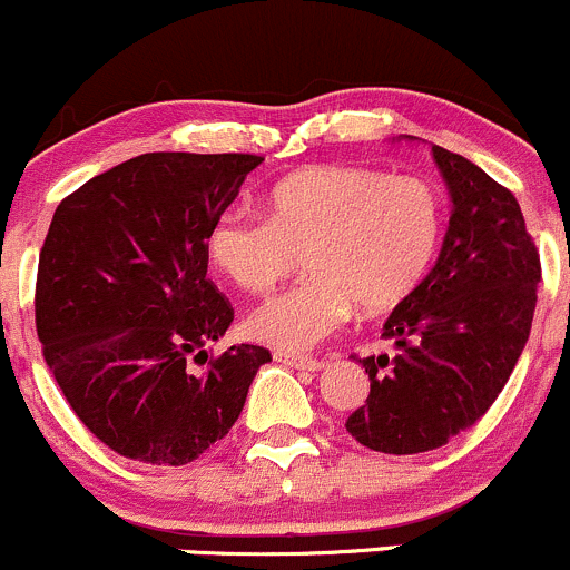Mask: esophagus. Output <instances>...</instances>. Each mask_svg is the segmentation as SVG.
<instances>
[{"label": "esophagus", "instance_id": "obj_1", "mask_svg": "<svg viewBox=\"0 0 570 570\" xmlns=\"http://www.w3.org/2000/svg\"><path fill=\"white\" fill-rule=\"evenodd\" d=\"M274 362H283L287 367H296V371H321L324 362L315 360V356H304V354H291V351H274Z\"/></svg>", "mask_w": 570, "mask_h": 570}]
</instances>
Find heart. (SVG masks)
I'll use <instances>...</instances> for the list:
<instances>
[{
	"instance_id": "b5f03b06",
	"label": "heart",
	"mask_w": 570,
	"mask_h": 570,
	"mask_svg": "<svg viewBox=\"0 0 570 570\" xmlns=\"http://www.w3.org/2000/svg\"><path fill=\"white\" fill-rule=\"evenodd\" d=\"M444 203L422 175H386L318 164L277 180L263 216L225 210L205 236L208 261L227 283L266 296L304 252L309 277L255 309L249 332L285 351H307L354 313L401 304L436 257Z\"/></svg>"
}]
</instances>
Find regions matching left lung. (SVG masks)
<instances>
[{
  "label": "left lung",
  "instance_id": "8db88e82",
  "mask_svg": "<svg viewBox=\"0 0 570 570\" xmlns=\"http://www.w3.org/2000/svg\"><path fill=\"white\" fill-rule=\"evenodd\" d=\"M453 197L436 266L392 309L365 356L371 395L345 431L375 453L436 450L472 428L508 384L535 315L541 255L519 203L469 158L433 145Z\"/></svg>",
  "mask_w": 570,
  "mask_h": 570
}]
</instances>
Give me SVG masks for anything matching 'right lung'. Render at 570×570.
I'll return each mask as SVG.
<instances>
[{
	"label": "right lung",
	"mask_w": 570,
	"mask_h": 570,
	"mask_svg": "<svg viewBox=\"0 0 570 570\" xmlns=\"http://www.w3.org/2000/svg\"><path fill=\"white\" fill-rule=\"evenodd\" d=\"M261 161L145 154L57 205L38 261V340L76 416L126 459H199L227 436L272 362L261 345L205 351L233 321L208 279L205 236Z\"/></svg>",
	"instance_id": "obj_1"
}]
</instances>
